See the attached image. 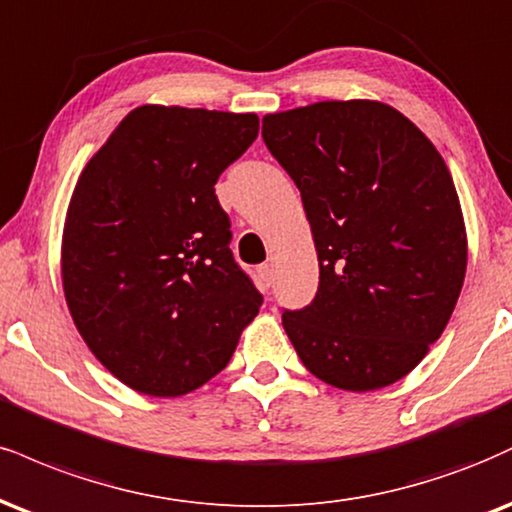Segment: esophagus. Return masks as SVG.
<instances>
[{
  "mask_svg": "<svg viewBox=\"0 0 512 512\" xmlns=\"http://www.w3.org/2000/svg\"><path fill=\"white\" fill-rule=\"evenodd\" d=\"M257 274H260V279L267 283V286H272V283H274V264H269V262L260 264V267H257Z\"/></svg>",
  "mask_w": 512,
  "mask_h": 512,
  "instance_id": "obj_1",
  "label": "esophagus"
}]
</instances>
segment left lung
Segmentation results:
<instances>
[{"mask_svg": "<svg viewBox=\"0 0 512 512\" xmlns=\"http://www.w3.org/2000/svg\"><path fill=\"white\" fill-rule=\"evenodd\" d=\"M303 197L319 286L283 329L317 379L374 391L403 379L458 303L467 240L451 171L410 119L381 102H317L262 119Z\"/></svg>", "mask_w": 512, "mask_h": 512, "instance_id": "1", "label": "left lung"}]
</instances>
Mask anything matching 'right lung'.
Listing matches in <instances>:
<instances>
[{
  "label": "right lung",
  "instance_id": "right-lung-1",
  "mask_svg": "<svg viewBox=\"0 0 512 512\" xmlns=\"http://www.w3.org/2000/svg\"><path fill=\"white\" fill-rule=\"evenodd\" d=\"M257 131L255 114L145 104L78 178L61 248L66 303L92 355L135 391L174 398L207 384L260 312L214 195Z\"/></svg>",
  "mask_w": 512,
  "mask_h": 512
}]
</instances>
